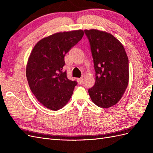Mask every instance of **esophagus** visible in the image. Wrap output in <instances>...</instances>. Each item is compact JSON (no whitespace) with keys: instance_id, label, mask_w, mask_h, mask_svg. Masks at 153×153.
<instances>
[{"instance_id":"1","label":"esophagus","mask_w":153,"mask_h":153,"mask_svg":"<svg viewBox=\"0 0 153 153\" xmlns=\"http://www.w3.org/2000/svg\"><path fill=\"white\" fill-rule=\"evenodd\" d=\"M82 81H83V78H77V82L79 84H81L82 83Z\"/></svg>"}]
</instances>
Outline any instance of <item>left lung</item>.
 Wrapping results in <instances>:
<instances>
[{
  "mask_svg": "<svg viewBox=\"0 0 153 153\" xmlns=\"http://www.w3.org/2000/svg\"><path fill=\"white\" fill-rule=\"evenodd\" d=\"M96 71L94 85L88 90L91 99L101 108H109L121 99L129 82L128 58L123 44L108 32L85 30Z\"/></svg>",
  "mask_w": 153,
  "mask_h": 153,
  "instance_id": "obj_1",
  "label": "left lung"
}]
</instances>
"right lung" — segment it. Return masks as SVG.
Here are the masks:
<instances>
[{"label": "right lung", "mask_w": 153, "mask_h": 153, "mask_svg": "<svg viewBox=\"0 0 153 153\" xmlns=\"http://www.w3.org/2000/svg\"><path fill=\"white\" fill-rule=\"evenodd\" d=\"M82 30L57 32L36 44L26 66V76L32 93L40 103L52 110L64 107L77 82L62 71L64 56L82 38Z\"/></svg>", "instance_id": "add662e5"}]
</instances>
